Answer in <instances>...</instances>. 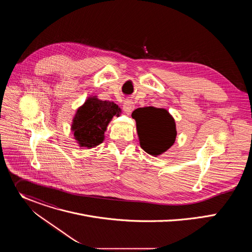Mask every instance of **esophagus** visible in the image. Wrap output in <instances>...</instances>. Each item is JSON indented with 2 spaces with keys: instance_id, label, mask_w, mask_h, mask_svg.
<instances>
[{
  "instance_id": "1",
  "label": "esophagus",
  "mask_w": 252,
  "mask_h": 252,
  "mask_svg": "<svg viewBox=\"0 0 252 252\" xmlns=\"http://www.w3.org/2000/svg\"><path fill=\"white\" fill-rule=\"evenodd\" d=\"M123 107H124V111H125L126 114H129V113L134 109V103H133L132 100L126 99V100H125Z\"/></svg>"
}]
</instances>
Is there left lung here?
I'll return each mask as SVG.
<instances>
[{"instance_id": "left-lung-1", "label": "left lung", "mask_w": 252, "mask_h": 252, "mask_svg": "<svg viewBox=\"0 0 252 252\" xmlns=\"http://www.w3.org/2000/svg\"><path fill=\"white\" fill-rule=\"evenodd\" d=\"M136 123L140 148L154 157L166 152L176 137L175 122L164 109L139 107L131 114Z\"/></svg>"}]
</instances>
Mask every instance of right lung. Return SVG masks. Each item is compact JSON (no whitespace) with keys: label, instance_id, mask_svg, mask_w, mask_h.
<instances>
[{"label":"right lung","instance_id":"obj_1","mask_svg":"<svg viewBox=\"0 0 252 252\" xmlns=\"http://www.w3.org/2000/svg\"><path fill=\"white\" fill-rule=\"evenodd\" d=\"M122 110L114 101L90 96L80 106L71 125L75 139L81 148L93 149L104 139V131L112 119L120 117Z\"/></svg>","mask_w":252,"mask_h":252}]
</instances>
